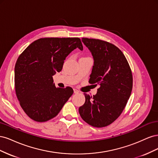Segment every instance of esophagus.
<instances>
[{
  "instance_id": "1",
  "label": "esophagus",
  "mask_w": 158,
  "mask_h": 158,
  "mask_svg": "<svg viewBox=\"0 0 158 158\" xmlns=\"http://www.w3.org/2000/svg\"><path fill=\"white\" fill-rule=\"evenodd\" d=\"M74 92L75 94H78V93H79V91L78 89H74Z\"/></svg>"
}]
</instances>
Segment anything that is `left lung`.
Listing matches in <instances>:
<instances>
[{"label":"left lung","instance_id":"8db88e82","mask_svg":"<svg viewBox=\"0 0 158 158\" xmlns=\"http://www.w3.org/2000/svg\"><path fill=\"white\" fill-rule=\"evenodd\" d=\"M82 40L94 59L89 83L100 87L94 96L84 94L85 101L79 113L88 125L105 127L115 121L126 106L132 89V71L125 56L115 45L98 39Z\"/></svg>","mask_w":158,"mask_h":158}]
</instances>
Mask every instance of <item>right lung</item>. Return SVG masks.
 <instances>
[{"mask_svg": "<svg viewBox=\"0 0 158 158\" xmlns=\"http://www.w3.org/2000/svg\"><path fill=\"white\" fill-rule=\"evenodd\" d=\"M83 50L78 37H44L35 40L18 56L14 85L19 103L32 120L45 122L59 114L74 91L56 88L52 76L63 69L64 61L76 48Z\"/></svg>", "mask_w": 158, "mask_h": 158, "instance_id": "1", "label": "right lung"}]
</instances>
